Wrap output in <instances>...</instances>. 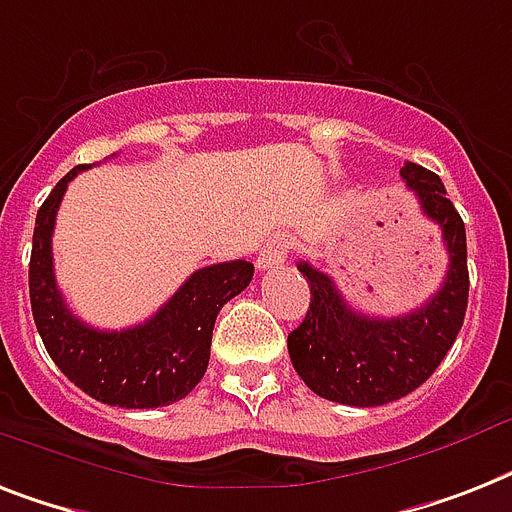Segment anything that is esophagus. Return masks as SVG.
I'll use <instances>...</instances> for the list:
<instances>
[{"label": "esophagus", "mask_w": 512, "mask_h": 512, "mask_svg": "<svg viewBox=\"0 0 512 512\" xmlns=\"http://www.w3.org/2000/svg\"><path fill=\"white\" fill-rule=\"evenodd\" d=\"M289 249H292V239L284 234H276L270 236L265 247L260 249V255H257V268L260 270H268V268H276L278 263H284L286 255H289Z\"/></svg>", "instance_id": "1"}]
</instances>
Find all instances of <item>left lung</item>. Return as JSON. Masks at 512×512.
I'll return each instance as SVG.
<instances>
[{"label":"left lung","mask_w":512,"mask_h":512,"mask_svg":"<svg viewBox=\"0 0 512 512\" xmlns=\"http://www.w3.org/2000/svg\"><path fill=\"white\" fill-rule=\"evenodd\" d=\"M402 181L415 191L423 215L442 228L450 255L447 276L434 297L413 313L373 318L357 313L331 276L297 263L310 284V310L289 334V357L318 397L352 407L386 405L415 392L455 344L468 307L465 223L447 199L442 178L405 162Z\"/></svg>","instance_id":"left-lung-1"}]
</instances>
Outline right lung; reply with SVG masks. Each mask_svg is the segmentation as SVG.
I'll use <instances>...</instances> for the list:
<instances>
[{
    "mask_svg": "<svg viewBox=\"0 0 512 512\" xmlns=\"http://www.w3.org/2000/svg\"><path fill=\"white\" fill-rule=\"evenodd\" d=\"M86 168L70 170L36 215L28 268L33 321L54 365L97 402L128 410L173 405L205 376L215 318L228 299L247 289L255 265L231 260L194 270L149 321L134 328L86 326L65 305L52 263V231L62 194Z\"/></svg>",
    "mask_w": 512,
    "mask_h": 512,
    "instance_id": "1",
    "label": "right lung"
}]
</instances>
